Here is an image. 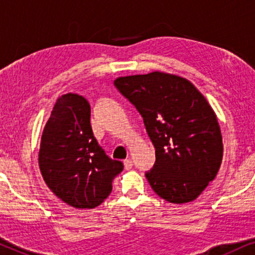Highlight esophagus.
<instances>
[{
	"instance_id": "obj_1",
	"label": "esophagus",
	"mask_w": 255,
	"mask_h": 255,
	"mask_svg": "<svg viewBox=\"0 0 255 255\" xmlns=\"http://www.w3.org/2000/svg\"><path fill=\"white\" fill-rule=\"evenodd\" d=\"M124 164L125 168L127 169V170H129V169H131V166H133V162H131L130 158H127V159L124 160Z\"/></svg>"
}]
</instances>
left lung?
<instances>
[{"instance_id": "left-lung-1", "label": "left lung", "mask_w": 255, "mask_h": 255, "mask_svg": "<svg viewBox=\"0 0 255 255\" xmlns=\"http://www.w3.org/2000/svg\"><path fill=\"white\" fill-rule=\"evenodd\" d=\"M144 120L156 162L145 172L156 194L172 204L197 199L213 181L223 158L216 114L187 79L162 72L114 81Z\"/></svg>"}]
</instances>
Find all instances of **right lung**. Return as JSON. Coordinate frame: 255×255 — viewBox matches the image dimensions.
<instances>
[{
  "instance_id": "right-lung-1",
  "label": "right lung",
  "mask_w": 255,
  "mask_h": 255,
  "mask_svg": "<svg viewBox=\"0 0 255 255\" xmlns=\"http://www.w3.org/2000/svg\"><path fill=\"white\" fill-rule=\"evenodd\" d=\"M90 119V104L83 96H61L44 127L38 157L46 186L75 209L101 205L124 170V163L111 159L98 144Z\"/></svg>"
}]
</instances>
